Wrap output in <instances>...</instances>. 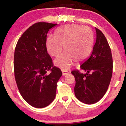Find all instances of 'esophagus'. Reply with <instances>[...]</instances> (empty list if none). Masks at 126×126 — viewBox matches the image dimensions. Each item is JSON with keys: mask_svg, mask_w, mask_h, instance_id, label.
<instances>
[{"mask_svg": "<svg viewBox=\"0 0 126 126\" xmlns=\"http://www.w3.org/2000/svg\"><path fill=\"white\" fill-rule=\"evenodd\" d=\"M62 71L63 76H65V75H66L67 74H68V71L67 70H64V69H63V70H62Z\"/></svg>", "mask_w": 126, "mask_h": 126, "instance_id": "1", "label": "esophagus"}]
</instances>
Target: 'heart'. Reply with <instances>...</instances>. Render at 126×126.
I'll list each match as a JSON object with an SVG mask.
<instances>
[{"instance_id":"1","label":"heart","mask_w":126,"mask_h":126,"mask_svg":"<svg viewBox=\"0 0 126 126\" xmlns=\"http://www.w3.org/2000/svg\"><path fill=\"white\" fill-rule=\"evenodd\" d=\"M92 32L88 27L79 25H65L55 32V37L50 35L46 39V47L48 53L57 57L54 61L57 67L68 69L75 61L80 62L89 57L93 46Z\"/></svg>"}]
</instances>
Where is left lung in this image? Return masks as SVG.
Masks as SVG:
<instances>
[{"mask_svg": "<svg viewBox=\"0 0 126 126\" xmlns=\"http://www.w3.org/2000/svg\"><path fill=\"white\" fill-rule=\"evenodd\" d=\"M96 41L89 58L80 66L87 73L74 70L75 96L86 104L96 103L108 89L112 74V58L108 41L100 30L95 28Z\"/></svg>", "mask_w": 126, "mask_h": 126, "instance_id": "1", "label": "left lung"}]
</instances>
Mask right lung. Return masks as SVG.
Listing matches in <instances>:
<instances>
[{
    "mask_svg": "<svg viewBox=\"0 0 126 126\" xmlns=\"http://www.w3.org/2000/svg\"><path fill=\"white\" fill-rule=\"evenodd\" d=\"M57 25L39 22L24 32L17 43L14 72L21 96L34 108L47 106L55 99L57 84L62 75L54 66L46 47L47 34Z\"/></svg>",
    "mask_w": 126,
    "mask_h": 126,
    "instance_id": "1",
    "label": "right lung"
}]
</instances>
